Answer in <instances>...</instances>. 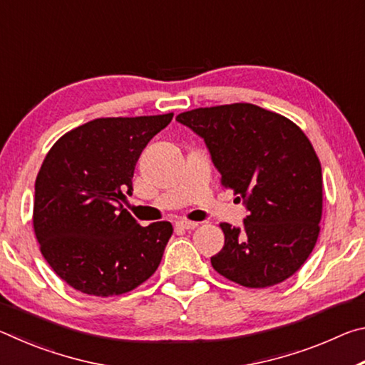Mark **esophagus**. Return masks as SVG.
Returning a JSON list of instances; mask_svg holds the SVG:
<instances>
[{
    "label": "esophagus",
    "instance_id": "34e87169",
    "mask_svg": "<svg viewBox=\"0 0 365 365\" xmlns=\"http://www.w3.org/2000/svg\"><path fill=\"white\" fill-rule=\"evenodd\" d=\"M197 225H200L197 222H191V220H185V219L177 222V227L183 228V230H193V228H196Z\"/></svg>",
    "mask_w": 365,
    "mask_h": 365
}]
</instances>
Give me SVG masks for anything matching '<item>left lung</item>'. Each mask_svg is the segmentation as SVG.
I'll return each instance as SVG.
<instances>
[{"label": "left lung", "instance_id": "left-lung-1", "mask_svg": "<svg viewBox=\"0 0 365 365\" xmlns=\"http://www.w3.org/2000/svg\"><path fill=\"white\" fill-rule=\"evenodd\" d=\"M177 120L205 138L224 188L245 200L243 230L222 222L215 272L246 288H267L307 261L320 233L322 168L304 132L251 103L197 108Z\"/></svg>", "mask_w": 365, "mask_h": 365}]
</instances>
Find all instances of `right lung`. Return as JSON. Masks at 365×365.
I'll return each instance as SVG.
<instances>
[{"label": "right lung", "instance_id": "1", "mask_svg": "<svg viewBox=\"0 0 365 365\" xmlns=\"http://www.w3.org/2000/svg\"><path fill=\"white\" fill-rule=\"evenodd\" d=\"M172 117H101L48 151L35 180L34 232L49 267L77 292L119 296L159 267L174 227H141L123 202L141 151Z\"/></svg>", "mask_w": 365, "mask_h": 365}]
</instances>
